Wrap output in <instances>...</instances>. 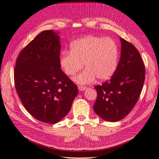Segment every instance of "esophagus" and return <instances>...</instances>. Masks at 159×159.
<instances>
[{
  "label": "esophagus",
  "instance_id": "obj_1",
  "mask_svg": "<svg viewBox=\"0 0 159 159\" xmlns=\"http://www.w3.org/2000/svg\"><path fill=\"white\" fill-rule=\"evenodd\" d=\"M86 89H87V88L84 87V86H78V89H79L80 91H85Z\"/></svg>",
  "mask_w": 159,
  "mask_h": 159
}]
</instances>
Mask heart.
<instances>
[{
	"label": "heart",
	"instance_id": "obj_1",
	"mask_svg": "<svg viewBox=\"0 0 159 159\" xmlns=\"http://www.w3.org/2000/svg\"><path fill=\"white\" fill-rule=\"evenodd\" d=\"M119 50L115 42L109 38L93 35L76 40L70 45V51L62 52L60 64L64 73L74 75L86 68L73 78L80 84H88L98 78L99 81L109 80L118 66Z\"/></svg>",
	"mask_w": 159,
	"mask_h": 159
}]
</instances>
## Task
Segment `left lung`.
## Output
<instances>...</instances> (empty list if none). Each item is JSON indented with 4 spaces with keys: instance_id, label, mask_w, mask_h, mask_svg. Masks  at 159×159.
Listing matches in <instances>:
<instances>
[{
    "instance_id": "obj_1",
    "label": "left lung",
    "mask_w": 159,
    "mask_h": 159,
    "mask_svg": "<svg viewBox=\"0 0 159 159\" xmlns=\"http://www.w3.org/2000/svg\"><path fill=\"white\" fill-rule=\"evenodd\" d=\"M121 56L116 71L109 81L95 86V113L105 121H120L131 112L141 94L145 78L140 54L131 43L120 38Z\"/></svg>"
}]
</instances>
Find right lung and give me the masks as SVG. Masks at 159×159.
<instances>
[{
    "label": "right lung",
    "mask_w": 159,
    "mask_h": 159,
    "mask_svg": "<svg viewBox=\"0 0 159 159\" xmlns=\"http://www.w3.org/2000/svg\"><path fill=\"white\" fill-rule=\"evenodd\" d=\"M59 32L45 30L37 35L19 54L14 84L24 107L45 123L55 124L68 113L78 93L77 85L60 64Z\"/></svg>",
    "instance_id": "obj_1"
}]
</instances>
